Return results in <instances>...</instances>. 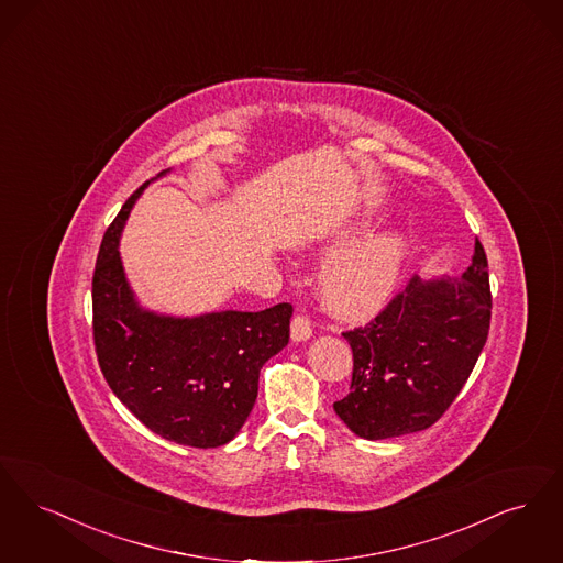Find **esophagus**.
I'll return each instance as SVG.
<instances>
[{"mask_svg":"<svg viewBox=\"0 0 563 563\" xmlns=\"http://www.w3.org/2000/svg\"><path fill=\"white\" fill-rule=\"evenodd\" d=\"M290 336H292L294 343H302V341H309L313 336V325H311V319L307 316H296L290 323Z\"/></svg>","mask_w":563,"mask_h":563,"instance_id":"esophagus-1","label":"esophagus"}]
</instances>
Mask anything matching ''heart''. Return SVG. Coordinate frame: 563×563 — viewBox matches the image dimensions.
Returning a JSON list of instances; mask_svg holds the SVG:
<instances>
[{
    "label": "heart",
    "mask_w": 563,
    "mask_h": 563,
    "mask_svg": "<svg viewBox=\"0 0 563 563\" xmlns=\"http://www.w3.org/2000/svg\"><path fill=\"white\" fill-rule=\"evenodd\" d=\"M357 224L343 227L344 240L357 233ZM408 240L399 231H378L336 250L319 271L323 307L343 319L376 316L397 290L408 263Z\"/></svg>",
    "instance_id": "b5f03b06"
}]
</instances>
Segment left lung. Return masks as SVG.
I'll return each instance as SVG.
<instances>
[{"label": "left lung", "mask_w": 563, "mask_h": 563, "mask_svg": "<svg viewBox=\"0 0 563 563\" xmlns=\"http://www.w3.org/2000/svg\"><path fill=\"white\" fill-rule=\"evenodd\" d=\"M489 316L488 258L475 240L461 277L415 275L367 325L343 332L353 378L351 393L334 401L336 415L364 440L429 429L465 387L488 339Z\"/></svg>", "instance_id": "1"}]
</instances>
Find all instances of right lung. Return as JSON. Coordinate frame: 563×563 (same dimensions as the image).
<instances>
[{
	"label": "right lung",
	"mask_w": 563,
	"mask_h": 563,
	"mask_svg": "<svg viewBox=\"0 0 563 563\" xmlns=\"http://www.w3.org/2000/svg\"><path fill=\"white\" fill-rule=\"evenodd\" d=\"M147 185L123 203L98 250L92 277L98 366L111 391L153 433L191 448H219L240 433L252 412L261 367L290 341L292 305L199 318L143 309L128 286L118 244Z\"/></svg>",
	"instance_id": "right-lung-1"
}]
</instances>
